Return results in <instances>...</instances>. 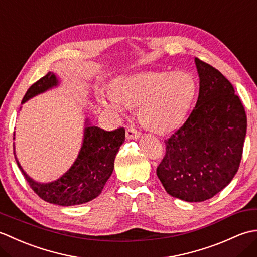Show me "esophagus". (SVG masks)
<instances>
[{"instance_id": "esophagus-1", "label": "esophagus", "mask_w": 257, "mask_h": 257, "mask_svg": "<svg viewBox=\"0 0 257 257\" xmlns=\"http://www.w3.org/2000/svg\"><path fill=\"white\" fill-rule=\"evenodd\" d=\"M140 135L141 134L133 127H128L127 130H125V137H127V139H138L140 138Z\"/></svg>"}]
</instances>
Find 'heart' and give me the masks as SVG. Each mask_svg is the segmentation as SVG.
<instances>
[{
  "label": "heart",
  "mask_w": 257,
  "mask_h": 257,
  "mask_svg": "<svg viewBox=\"0 0 257 257\" xmlns=\"http://www.w3.org/2000/svg\"><path fill=\"white\" fill-rule=\"evenodd\" d=\"M195 91L192 76L183 72H149L113 81L112 95L100 97L102 108L124 116L139 108L140 121L157 133H168L182 122Z\"/></svg>",
  "instance_id": "heart-1"
}]
</instances>
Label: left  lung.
<instances>
[{
    "instance_id": "8db88e82",
    "label": "left lung",
    "mask_w": 257,
    "mask_h": 257,
    "mask_svg": "<svg viewBox=\"0 0 257 257\" xmlns=\"http://www.w3.org/2000/svg\"><path fill=\"white\" fill-rule=\"evenodd\" d=\"M198 101L187 121L166 140L157 176L167 192L187 202L213 198L241 163L247 119L233 85L219 70L195 58Z\"/></svg>"
}]
</instances>
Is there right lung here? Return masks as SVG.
<instances>
[{
  "label": "right lung",
  "mask_w": 257,
  "mask_h": 257,
  "mask_svg": "<svg viewBox=\"0 0 257 257\" xmlns=\"http://www.w3.org/2000/svg\"><path fill=\"white\" fill-rule=\"evenodd\" d=\"M58 84L57 76L53 72H48L44 77L30 87L22 103L54 88ZM124 136L123 128L106 132L96 125H91L89 119L87 118L83 144L73 166L61 178L48 183L36 182L27 176L15 156V150L14 156L25 180L41 199L48 203L62 206L78 205L94 200L101 193L107 180L113 171L114 158L120 146L123 144Z\"/></svg>",
  "instance_id": "right-lung-1"
}]
</instances>
